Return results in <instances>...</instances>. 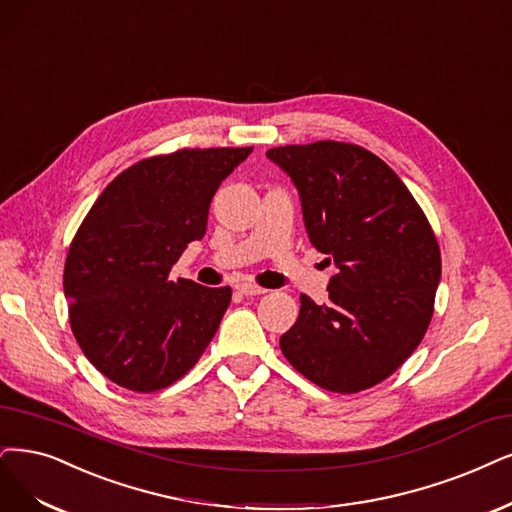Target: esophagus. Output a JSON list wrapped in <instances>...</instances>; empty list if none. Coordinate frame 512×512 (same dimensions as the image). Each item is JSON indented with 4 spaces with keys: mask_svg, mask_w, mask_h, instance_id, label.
I'll return each instance as SVG.
<instances>
[{
    "mask_svg": "<svg viewBox=\"0 0 512 512\" xmlns=\"http://www.w3.org/2000/svg\"><path fill=\"white\" fill-rule=\"evenodd\" d=\"M236 291H238L240 295H246V297H253V295H263V293H266V289L253 285V282H240V285H236Z\"/></svg>",
    "mask_w": 512,
    "mask_h": 512,
    "instance_id": "34e87169",
    "label": "esophagus"
}]
</instances>
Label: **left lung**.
I'll use <instances>...</instances> for the list:
<instances>
[{
    "label": "left lung",
    "instance_id": "obj_1",
    "mask_svg": "<svg viewBox=\"0 0 512 512\" xmlns=\"http://www.w3.org/2000/svg\"><path fill=\"white\" fill-rule=\"evenodd\" d=\"M266 156L291 177L312 246L337 268L327 304L299 297L282 354L331 392L384 382L432 318L441 251L426 215L394 170L358 145L318 141Z\"/></svg>",
    "mask_w": 512,
    "mask_h": 512
}]
</instances>
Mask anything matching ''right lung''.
Listing matches in <instances>:
<instances>
[{"label": "right lung", "mask_w": 512, "mask_h": 512, "mask_svg": "<svg viewBox=\"0 0 512 512\" xmlns=\"http://www.w3.org/2000/svg\"><path fill=\"white\" fill-rule=\"evenodd\" d=\"M253 147L181 149L126 168L92 204L65 261L69 323L107 380L156 392L192 369L230 306L232 289L173 280L206 232L221 181Z\"/></svg>", "instance_id": "1"}]
</instances>
